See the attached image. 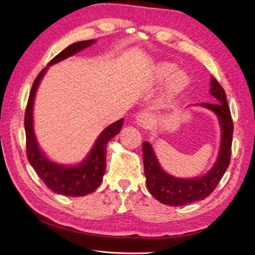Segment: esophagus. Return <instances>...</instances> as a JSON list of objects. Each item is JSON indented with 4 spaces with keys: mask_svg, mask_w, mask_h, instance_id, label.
I'll list each match as a JSON object with an SVG mask.
<instances>
[{
    "mask_svg": "<svg viewBox=\"0 0 255 255\" xmlns=\"http://www.w3.org/2000/svg\"><path fill=\"white\" fill-rule=\"evenodd\" d=\"M136 124L142 128H148L152 124V115L148 112H141L136 115Z\"/></svg>",
    "mask_w": 255,
    "mask_h": 255,
    "instance_id": "1",
    "label": "esophagus"
}]
</instances>
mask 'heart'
Returning <instances> with one entry per match:
<instances>
[{
	"label": "heart",
	"instance_id": "obj_1",
	"mask_svg": "<svg viewBox=\"0 0 255 255\" xmlns=\"http://www.w3.org/2000/svg\"><path fill=\"white\" fill-rule=\"evenodd\" d=\"M175 70V65L170 63H165L157 68L155 72V81L156 82H162L165 81L167 77L172 74V72ZM187 84V77L182 72H178L174 74L173 77L169 82L168 85V94L169 96H174L179 94L180 91L183 90Z\"/></svg>",
	"mask_w": 255,
	"mask_h": 255
}]
</instances>
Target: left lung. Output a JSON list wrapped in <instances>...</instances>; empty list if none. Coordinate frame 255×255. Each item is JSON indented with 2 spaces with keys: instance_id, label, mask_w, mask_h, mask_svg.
I'll list each match as a JSON object with an SVG mask.
<instances>
[{
  "instance_id": "8db88e82",
  "label": "left lung",
  "mask_w": 255,
  "mask_h": 255,
  "mask_svg": "<svg viewBox=\"0 0 255 255\" xmlns=\"http://www.w3.org/2000/svg\"><path fill=\"white\" fill-rule=\"evenodd\" d=\"M210 85V94L214 97L215 102L201 103L200 106L217 114L222 129L219 157L210 171L202 177L194 179L174 178L162 170L152 145L148 142H143L142 144L147 188L156 199L165 205L183 206L205 199L215 190L230 166L234 131L231 110L227 104L225 91L220 83L212 77Z\"/></svg>"
}]
</instances>
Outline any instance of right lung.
<instances>
[{"label": "right lung", "instance_id": "1", "mask_svg": "<svg viewBox=\"0 0 255 255\" xmlns=\"http://www.w3.org/2000/svg\"><path fill=\"white\" fill-rule=\"evenodd\" d=\"M94 43L95 40H88L72 44L63 49L60 54L54 57L49 61L48 65L64 60L65 58L75 55L84 48L89 47ZM46 70L47 67L44 68L36 76L33 85H32L28 104L25 108L24 129L25 139H27V156L31 166L34 168L38 177L42 179L49 190L60 195L80 197V196L93 193L101 184L107 168V144L113 136L120 132L124 119L111 124L103 130L99 138L97 139L88 157L82 164L76 166H62L50 161L38 147L33 130L34 97L38 84Z\"/></svg>", "mask_w": 255, "mask_h": 255}]
</instances>
